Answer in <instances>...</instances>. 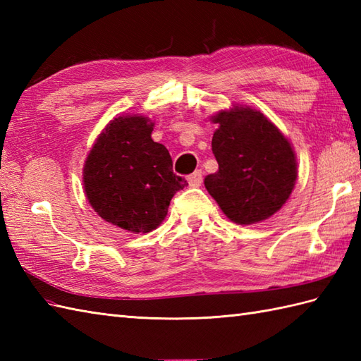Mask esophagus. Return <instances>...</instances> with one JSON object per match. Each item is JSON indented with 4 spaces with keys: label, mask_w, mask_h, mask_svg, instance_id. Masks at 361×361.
<instances>
[{
    "label": "esophagus",
    "mask_w": 361,
    "mask_h": 361,
    "mask_svg": "<svg viewBox=\"0 0 361 361\" xmlns=\"http://www.w3.org/2000/svg\"><path fill=\"white\" fill-rule=\"evenodd\" d=\"M188 183H189V186H192V188L202 186V183H203V172H202V171H195L194 173H190V175L188 176Z\"/></svg>",
    "instance_id": "obj_1"
}]
</instances>
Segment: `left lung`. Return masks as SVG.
<instances>
[{"label":"left lung","instance_id":"1","mask_svg":"<svg viewBox=\"0 0 361 361\" xmlns=\"http://www.w3.org/2000/svg\"><path fill=\"white\" fill-rule=\"evenodd\" d=\"M216 173L204 188L237 225L264 221L287 203L298 178L296 153L288 137L250 105H233L211 116Z\"/></svg>","mask_w":361,"mask_h":361}]
</instances>
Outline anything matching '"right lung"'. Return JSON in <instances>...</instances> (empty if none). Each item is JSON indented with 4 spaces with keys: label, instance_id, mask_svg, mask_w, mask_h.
I'll return each instance as SVG.
<instances>
[{
    "label": "right lung",
    "instance_id": "1",
    "mask_svg": "<svg viewBox=\"0 0 361 361\" xmlns=\"http://www.w3.org/2000/svg\"><path fill=\"white\" fill-rule=\"evenodd\" d=\"M153 127L155 122L141 114L113 118L96 137L82 172L97 216L135 234L163 224L172 197L188 186L173 173L169 150L152 140Z\"/></svg>",
    "mask_w": 361,
    "mask_h": 361
}]
</instances>
